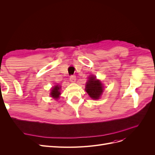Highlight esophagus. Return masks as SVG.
Instances as JSON below:
<instances>
[{"label":"esophagus","instance_id":"esophagus-1","mask_svg":"<svg viewBox=\"0 0 155 155\" xmlns=\"http://www.w3.org/2000/svg\"><path fill=\"white\" fill-rule=\"evenodd\" d=\"M76 76H71L70 77V81H71V82H75V81H76Z\"/></svg>","mask_w":155,"mask_h":155}]
</instances>
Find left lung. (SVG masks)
Instances as JSON below:
<instances>
[{"mask_svg": "<svg viewBox=\"0 0 155 155\" xmlns=\"http://www.w3.org/2000/svg\"><path fill=\"white\" fill-rule=\"evenodd\" d=\"M104 90V87L99 79L96 77L91 75L88 77V79L86 83L85 91L92 99L97 100L101 97Z\"/></svg>", "mask_w": 155, "mask_h": 155, "instance_id": "obj_1", "label": "left lung"}]
</instances>
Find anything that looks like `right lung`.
<instances>
[{"mask_svg":"<svg viewBox=\"0 0 155 155\" xmlns=\"http://www.w3.org/2000/svg\"><path fill=\"white\" fill-rule=\"evenodd\" d=\"M60 89H61V86H59L58 85H55L52 88H51V92H50V96L54 98L55 100H58L59 97V95L61 94Z\"/></svg>","mask_w":155,"mask_h":155,"instance_id":"right-lung-1","label":"right lung"}]
</instances>
